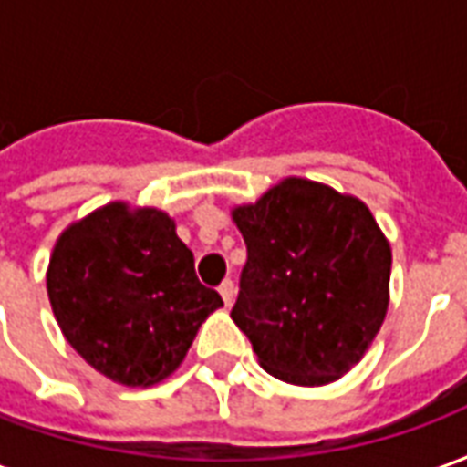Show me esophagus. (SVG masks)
<instances>
[{
    "label": "esophagus",
    "instance_id": "obj_1",
    "mask_svg": "<svg viewBox=\"0 0 467 467\" xmlns=\"http://www.w3.org/2000/svg\"><path fill=\"white\" fill-rule=\"evenodd\" d=\"M220 295H223V300L227 307L234 303V283L233 280H224V283L220 285Z\"/></svg>",
    "mask_w": 467,
    "mask_h": 467
}]
</instances>
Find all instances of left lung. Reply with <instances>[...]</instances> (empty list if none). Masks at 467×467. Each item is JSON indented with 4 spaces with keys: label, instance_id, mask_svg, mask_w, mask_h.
Instances as JSON below:
<instances>
[{
    "label": "left lung",
    "instance_id": "left-lung-1",
    "mask_svg": "<svg viewBox=\"0 0 467 467\" xmlns=\"http://www.w3.org/2000/svg\"><path fill=\"white\" fill-rule=\"evenodd\" d=\"M233 220L247 244L230 317L277 380L327 385L360 362L390 303V243L368 204L287 177Z\"/></svg>",
    "mask_w": 467,
    "mask_h": 467
}]
</instances>
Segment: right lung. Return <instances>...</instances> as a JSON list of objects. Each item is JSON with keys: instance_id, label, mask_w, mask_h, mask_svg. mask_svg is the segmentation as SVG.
Returning a JSON list of instances; mask_svg holds the SVG:
<instances>
[{"instance_id": "add662e5", "label": "right lung", "mask_w": 467, "mask_h": 467, "mask_svg": "<svg viewBox=\"0 0 467 467\" xmlns=\"http://www.w3.org/2000/svg\"><path fill=\"white\" fill-rule=\"evenodd\" d=\"M47 295L67 343L130 388L172 375L223 297L194 275L162 210L109 202L59 234Z\"/></svg>"}]
</instances>
